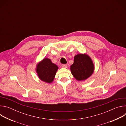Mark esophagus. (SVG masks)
Instances as JSON below:
<instances>
[{
    "mask_svg": "<svg viewBox=\"0 0 126 126\" xmlns=\"http://www.w3.org/2000/svg\"><path fill=\"white\" fill-rule=\"evenodd\" d=\"M61 66L62 68H67V65L66 64H62Z\"/></svg>",
    "mask_w": 126,
    "mask_h": 126,
    "instance_id": "esophagus-1",
    "label": "esophagus"
}]
</instances>
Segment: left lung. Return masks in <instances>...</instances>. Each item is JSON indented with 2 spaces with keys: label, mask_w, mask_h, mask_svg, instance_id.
<instances>
[{
  "label": "left lung",
  "mask_w": 126,
  "mask_h": 126,
  "mask_svg": "<svg viewBox=\"0 0 126 126\" xmlns=\"http://www.w3.org/2000/svg\"><path fill=\"white\" fill-rule=\"evenodd\" d=\"M70 68L72 74L78 81L87 79L92 74L94 70V64L90 57L82 54L75 56L74 63Z\"/></svg>",
  "instance_id": "8db88e82"
}]
</instances>
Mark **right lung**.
Here are the masks:
<instances>
[{
	"mask_svg": "<svg viewBox=\"0 0 126 126\" xmlns=\"http://www.w3.org/2000/svg\"><path fill=\"white\" fill-rule=\"evenodd\" d=\"M58 67L48 58H44L37 66L36 72L42 81L50 83L56 75Z\"/></svg>",
	"mask_w": 126,
	"mask_h": 126,
	"instance_id": "right-lung-1",
	"label": "right lung"
}]
</instances>
